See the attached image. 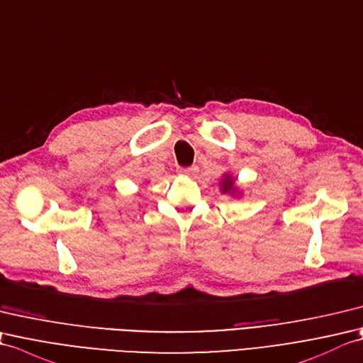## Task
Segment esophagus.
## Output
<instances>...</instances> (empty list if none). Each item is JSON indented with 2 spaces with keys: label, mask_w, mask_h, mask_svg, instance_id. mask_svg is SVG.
Masks as SVG:
<instances>
[{
  "label": "esophagus",
  "mask_w": 363,
  "mask_h": 363,
  "mask_svg": "<svg viewBox=\"0 0 363 363\" xmlns=\"http://www.w3.org/2000/svg\"><path fill=\"white\" fill-rule=\"evenodd\" d=\"M179 172L182 175H188V177H196L199 172V166H189V167H182L179 169Z\"/></svg>",
  "instance_id": "1"
}]
</instances>
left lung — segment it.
I'll use <instances>...</instances> for the list:
<instances>
[{
  "mask_svg": "<svg viewBox=\"0 0 363 363\" xmlns=\"http://www.w3.org/2000/svg\"><path fill=\"white\" fill-rule=\"evenodd\" d=\"M220 189H222V194H230V196H235V197L240 196V191L236 186V182L230 174L223 175V179L220 180Z\"/></svg>",
  "mask_w": 363,
  "mask_h": 363,
  "instance_id": "obj_1",
  "label": "left lung"
}]
</instances>
